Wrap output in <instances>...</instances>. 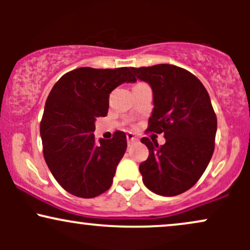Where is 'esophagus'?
Masks as SVG:
<instances>
[{
	"label": "esophagus",
	"mask_w": 250,
	"mask_h": 250,
	"mask_svg": "<svg viewBox=\"0 0 250 250\" xmlns=\"http://www.w3.org/2000/svg\"><path fill=\"white\" fill-rule=\"evenodd\" d=\"M127 140H128V146H130L131 143H133L134 141H136V136L133 133H128L127 134Z\"/></svg>",
	"instance_id": "obj_1"
}]
</instances>
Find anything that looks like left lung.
<instances>
[{
	"label": "left lung",
	"mask_w": 250,
	"mask_h": 250,
	"mask_svg": "<svg viewBox=\"0 0 250 250\" xmlns=\"http://www.w3.org/2000/svg\"><path fill=\"white\" fill-rule=\"evenodd\" d=\"M130 69L153 90L148 130L166 139L161 147L141 139L149 149L140 165L143 183L162 196L185 193L202 176L214 153L217 120L208 91L196 76L173 64Z\"/></svg>",
	"instance_id": "obj_1"
}]
</instances>
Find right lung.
Returning <instances> with one entry per match:
<instances>
[{
	"instance_id": "1",
	"label": "right lung",
	"mask_w": 250,
	"mask_h": 250,
	"mask_svg": "<svg viewBox=\"0 0 250 250\" xmlns=\"http://www.w3.org/2000/svg\"><path fill=\"white\" fill-rule=\"evenodd\" d=\"M136 82L130 68H77L55 83L40 125L43 155L51 174L68 193L91 199L110 188L127 149V137L95 141L96 117L107 116L109 94L122 83Z\"/></svg>"
}]
</instances>
